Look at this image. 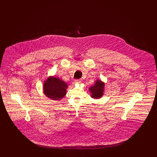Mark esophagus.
<instances>
[{"instance_id": "1", "label": "esophagus", "mask_w": 157, "mask_h": 157, "mask_svg": "<svg viewBox=\"0 0 157 157\" xmlns=\"http://www.w3.org/2000/svg\"><path fill=\"white\" fill-rule=\"evenodd\" d=\"M81 83V80L80 79H75L74 81V83Z\"/></svg>"}]
</instances>
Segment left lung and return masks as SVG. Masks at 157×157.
I'll list each match as a JSON object with an SVG mask.
<instances>
[{
  "mask_svg": "<svg viewBox=\"0 0 157 157\" xmlns=\"http://www.w3.org/2000/svg\"><path fill=\"white\" fill-rule=\"evenodd\" d=\"M104 85V83L101 81H97L95 85L90 88V90L92 93V98L98 99L102 96Z\"/></svg>",
  "mask_w": 157,
  "mask_h": 157,
  "instance_id": "left-lung-1",
  "label": "left lung"
}]
</instances>
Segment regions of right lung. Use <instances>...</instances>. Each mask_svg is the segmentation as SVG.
Segmentation results:
<instances>
[{"label":"right lung","mask_w":157,"mask_h":157,"mask_svg":"<svg viewBox=\"0 0 157 157\" xmlns=\"http://www.w3.org/2000/svg\"><path fill=\"white\" fill-rule=\"evenodd\" d=\"M67 85L60 79L50 77L45 82L44 90L45 95L52 100H59L66 95Z\"/></svg>","instance_id":"right-lung-1"}]
</instances>
